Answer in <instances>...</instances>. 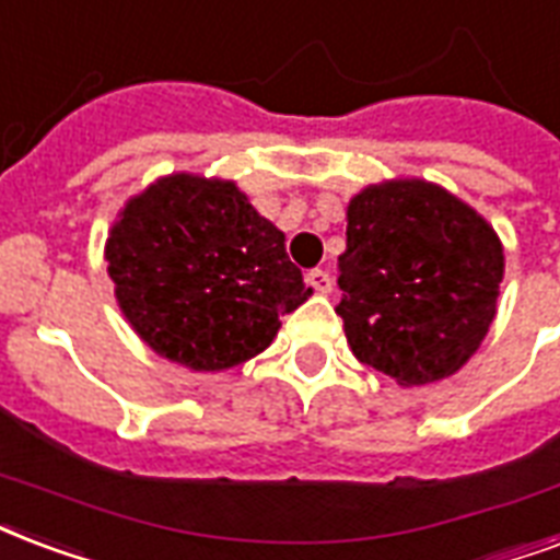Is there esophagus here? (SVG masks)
<instances>
[{
    "label": "esophagus",
    "instance_id": "1",
    "mask_svg": "<svg viewBox=\"0 0 560 560\" xmlns=\"http://www.w3.org/2000/svg\"><path fill=\"white\" fill-rule=\"evenodd\" d=\"M305 281H308V288H314L317 293H331V284H335V279H331V272L328 270H308L305 272Z\"/></svg>",
    "mask_w": 560,
    "mask_h": 560
}]
</instances>
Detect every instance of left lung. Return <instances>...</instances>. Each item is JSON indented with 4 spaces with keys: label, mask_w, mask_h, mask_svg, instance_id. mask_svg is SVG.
Here are the masks:
<instances>
[{
    "label": "left lung",
    "mask_w": 560,
    "mask_h": 560,
    "mask_svg": "<svg viewBox=\"0 0 560 560\" xmlns=\"http://www.w3.org/2000/svg\"><path fill=\"white\" fill-rule=\"evenodd\" d=\"M502 270L497 232L443 187H366L349 202L337 258L349 347L405 387L446 378L488 335Z\"/></svg>",
    "instance_id": "left-lung-1"
}]
</instances>
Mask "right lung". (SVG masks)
<instances>
[{
	"label": "right lung",
	"mask_w": 560,
	"mask_h": 560,
	"mask_svg": "<svg viewBox=\"0 0 560 560\" xmlns=\"http://www.w3.org/2000/svg\"><path fill=\"white\" fill-rule=\"evenodd\" d=\"M105 258L135 331L190 370L249 361L311 296L284 234L220 178L182 173L135 196Z\"/></svg>",
	"instance_id": "obj_1"
}]
</instances>
